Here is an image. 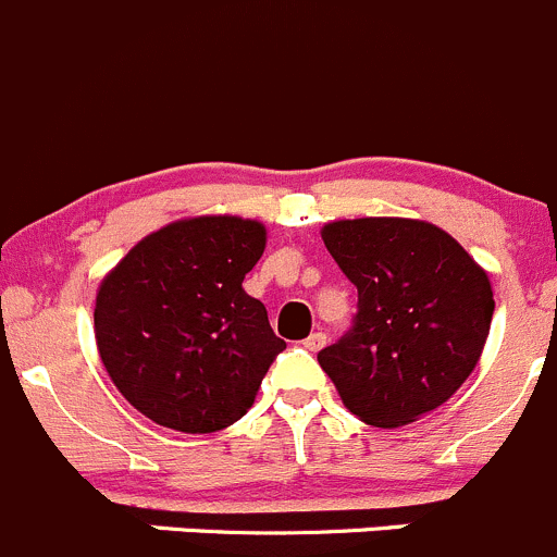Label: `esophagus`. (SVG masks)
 <instances>
[{"instance_id":"1","label":"esophagus","mask_w":557,"mask_h":557,"mask_svg":"<svg viewBox=\"0 0 557 557\" xmlns=\"http://www.w3.org/2000/svg\"><path fill=\"white\" fill-rule=\"evenodd\" d=\"M301 345H305L307 350H312V354H315V350H321L323 345H326V334H323V332H312L310 337H307Z\"/></svg>"}]
</instances>
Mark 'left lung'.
<instances>
[{"label": "left lung", "instance_id": "obj_1", "mask_svg": "<svg viewBox=\"0 0 557 557\" xmlns=\"http://www.w3.org/2000/svg\"><path fill=\"white\" fill-rule=\"evenodd\" d=\"M321 236L359 290L350 329L318 354L323 372L361 422H416L444 405L482 356L495 312L487 272L422 220H339Z\"/></svg>", "mask_w": 557, "mask_h": 557}]
</instances>
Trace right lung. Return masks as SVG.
<instances>
[{"label": "right lung", "mask_w": 557, "mask_h": 557, "mask_svg": "<svg viewBox=\"0 0 557 557\" xmlns=\"http://www.w3.org/2000/svg\"><path fill=\"white\" fill-rule=\"evenodd\" d=\"M256 220L193 218L141 239L97 290L95 337L133 408L180 433L247 413L285 343L242 283L263 256Z\"/></svg>", "instance_id": "add662e5"}]
</instances>
